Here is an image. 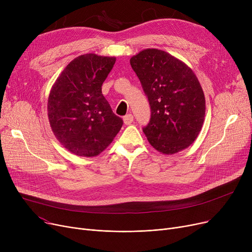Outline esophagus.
I'll list each match as a JSON object with an SVG mask.
<instances>
[{
	"instance_id": "esophagus-1",
	"label": "esophagus",
	"mask_w": 252,
	"mask_h": 252,
	"mask_svg": "<svg viewBox=\"0 0 252 252\" xmlns=\"http://www.w3.org/2000/svg\"><path fill=\"white\" fill-rule=\"evenodd\" d=\"M133 121H134V116H133V114H126L125 117H124V123H125V125H126V126H128V125H130L131 123H133Z\"/></svg>"
}]
</instances>
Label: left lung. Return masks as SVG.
Returning a JSON list of instances; mask_svg holds the SVG:
<instances>
[{
	"label": "left lung",
	"mask_w": 252,
	"mask_h": 252,
	"mask_svg": "<svg viewBox=\"0 0 252 252\" xmlns=\"http://www.w3.org/2000/svg\"><path fill=\"white\" fill-rule=\"evenodd\" d=\"M148 97L151 118L143 128L151 146L170 155L197 139L205 116V97L189 66L158 49H145L129 60Z\"/></svg>",
	"instance_id": "obj_1"
}]
</instances>
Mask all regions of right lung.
Returning a JSON list of instances; mask_svg holds the SVG:
<instances>
[{"label":"right lung","mask_w":252,"mask_h":252,"mask_svg":"<svg viewBox=\"0 0 252 252\" xmlns=\"http://www.w3.org/2000/svg\"><path fill=\"white\" fill-rule=\"evenodd\" d=\"M115 57L85 54L73 59L52 86L48 118L53 134L64 148L94 157L107 148L123 126L102 94V85Z\"/></svg>","instance_id":"obj_1"}]
</instances>
